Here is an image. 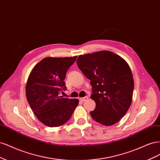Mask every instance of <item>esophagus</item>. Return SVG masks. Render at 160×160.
Returning a JSON list of instances; mask_svg holds the SVG:
<instances>
[{
    "label": "esophagus",
    "mask_w": 160,
    "mask_h": 160,
    "mask_svg": "<svg viewBox=\"0 0 160 160\" xmlns=\"http://www.w3.org/2000/svg\"><path fill=\"white\" fill-rule=\"evenodd\" d=\"M88 99V96H85V97H83V98H80V100L82 101V102H84V101L87 100Z\"/></svg>",
    "instance_id": "obj_1"
}]
</instances>
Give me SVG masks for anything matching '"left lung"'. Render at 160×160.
I'll return each instance as SVG.
<instances>
[{"instance_id":"1","label":"left lung","mask_w":160,"mask_h":160,"mask_svg":"<svg viewBox=\"0 0 160 160\" xmlns=\"http://www.w3.org/2000/svg\"><path fill=\"white\" fill-rule=\"evenodd\" d=\"M76 63L92 87L96 108L90 112L92 118L104 126L119 122L132 104L134 87L128 64L107 50L80 55Z\"/></svg>"}]
</instances>
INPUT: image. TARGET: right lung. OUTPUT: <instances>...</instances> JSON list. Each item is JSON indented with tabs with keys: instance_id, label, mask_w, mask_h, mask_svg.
<instances>
[{
	"instance_id": "obj_1",
	"label": "right lung",
	"mask_w": 160,
	"mask_h": 160,
	"mask_svg": "<svg viewBox=\"0 0 160 160\" xmlns=\"http://www.w3.org/2000/svg\"><path fill=\"white\" fill-rule=\"evenodd\" d=\"M77 56L65 58L48 57L36 65L30 72L26 86V96L38 119L48 127H58L68 122L78 99L60 96L66 89V72Z\"/></svg>"
}]
</instances>
